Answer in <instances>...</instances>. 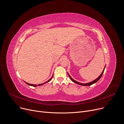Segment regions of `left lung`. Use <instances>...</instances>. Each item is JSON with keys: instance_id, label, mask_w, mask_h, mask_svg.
I'll use <instances>...</instances> for the list:
<instances>
[{"instance_id": "8db88e82", "label": "left lung", "mask_w": 124, "mask_h": 124, "mask_svg": "<svg viewBox=\"0 0 124 124\" xmlns=\"http://www.w3.org/2000/svg\"><path fill=\"white\" fill-rule=\"evenodd\" d=\"M105 68V67H104V69H103V71L102 72L101 74L100 75V76H99V77H98V78H97L96 79H95V80H94L93 81H92V82H89V83H85V84L80 83H79V82H78L76 81V80H74V79H73V78H72L71 77L70 75H69V74L68 72H67V73H68V75L69 77L70 78V79L72 80V81L73 82H74V83H76V84H78V85H84V86H90V85H93V84H94L96 83L97 82H98V80L100 79V78H101V77H102V74H103V72H104V71Z\"/></svg>"}]
</instances>
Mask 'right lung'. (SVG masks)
<instances>
[{
  "label": "right lung",
  "mask_w": 124,
  "mask_h": 124,
  "mask_svg": "<svg viewBox=\"0 0 124 124\" xmlns=\"http://www.w3.org/2000/svg\"><path fill=\"white\" fill-rule=\"evenodd\" d=\"M53 75H52V77H51V78H50V79H49V80H47V81H46V82H45V83H43V84H39V85H34V84H29V83H27V82H25V81H24L26 84H27L28 85H31V86H33V87H37V85H39V86H40V85H44V84H46V83H48V82H49L50 81H51V79H52V78H53Z\"/></svg>",
  "instance_id": "1"
}]
</instances>
